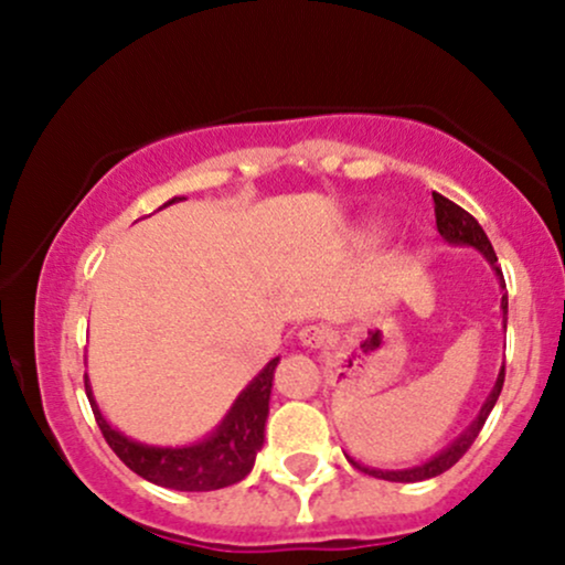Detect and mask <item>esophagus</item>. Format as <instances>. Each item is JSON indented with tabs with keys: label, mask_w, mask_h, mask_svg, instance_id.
<instances>
[{
	"label": "esophagus",
	"mask_w": 565,
	"mask_h": 565,
	"mask_svg": "<svg viewBox=\"0 0 565 565\" xmlns=\"http://www.w3.org/2000/svg\"><path fill=\"white\" fill-rule=\"evenodd\" d=\"M299 341H302V347L307 349H320L328 341V331L320 326H305L302 331H299Z\"/></svg>",
	"instance_id": "obj_1"
}]
</instances>
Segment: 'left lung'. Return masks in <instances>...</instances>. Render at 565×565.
Wrapping results in <instances>:
<instances>
[{"mask_svg": "<svg viewBox=\"0 0 565 565\" xmlns=\"http://www.w3.org/2000/svg\"><path fill=\"white\" fill-rule=\"evenodd\" d=\"M433 200H435V224H438V232L440 237L448 242L451 247H472L477 253L484 255V260L490 263L492 270H495L498 281H501V289H503V297H501V310H503V331H505V323H509V295H505V281H503V270L498 266V255L495 249H492L488 234L480 224H477V218L472 213H467L461 209V205H456L454 200L443 198L440 192H433ZM503 377H505V365L501 367V373L495 377V385H492V391L484 398V404L480 406V412H477V417L469 423V427L463 433H459V438H454L448 443L443 451H438L430 459L417 463V467H409V469H375V467H365V463L354 461L352 456H347L349 461L354 463L356 469H362L365 475H373L377 480H388V482H423V480H430V477H438L446 472V469H451L456 461L461 459L463 454H467V448L472 446L477 435H480L484 419L490 417L492 406H495L498 396H501V388H503Z\"/></svg>", "mask_w": 565, "mask_h": 565, "instance_id": "1", "label": "left lung"}]
</instances>
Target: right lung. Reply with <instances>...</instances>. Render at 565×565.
<instances>
[{
  "label": "right lung",
  "instance_id": "1",
  "mask_svg": "<svg viewBox=\"0 0 565 565\" xmlns=\"http://www.w3.org/2000/svg\"><path fill=\"white\" fill-rule=\"evenodd\" d=\"M180 200L184 198H171L169 203H163V209L171 203H180ZM278 360L281 356H274L239 391L224 419L205 438L184 443V446H148V443L127 438L125 433L111 427L106 423L104 412L98 409L88 373H85V394H88L90 409L96 414V423L102 427L106 443L135 475L169 490H218L245 480L253 472L255 456H258L263 440H266L268 402Z\"/></svg>",
  "mask_w": 565,
  "mask_h": 565
}]
</instances>
